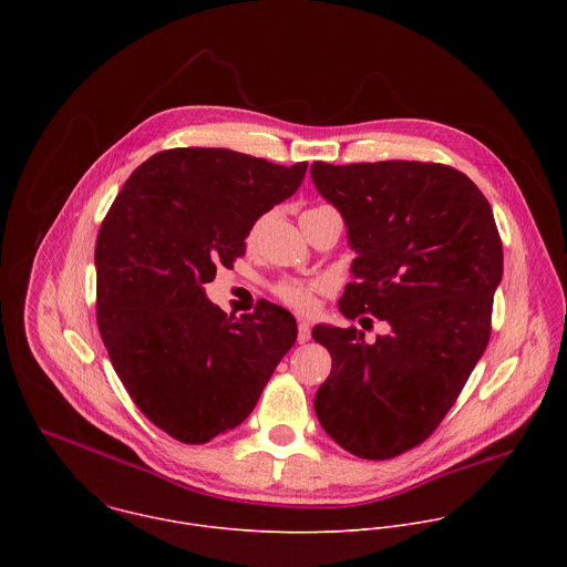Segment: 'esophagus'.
Masks as SVG:
<instances>
[{"label": "esophagus", "mask_w": 567, "mask_h": 567, "mask_svg": "<svg viewBox=\"0 0 567 567\" xmlns=\"http://www.w3.org/2000/svg\"><path fill=\"white\" fill-rule=\"evenodd\" d=\"M310 338H312V329H310V324L306 323V321H299V333H297L299 344H306Z\"/></svg>", "instance_id": "esophagus-1"}]
</instances>
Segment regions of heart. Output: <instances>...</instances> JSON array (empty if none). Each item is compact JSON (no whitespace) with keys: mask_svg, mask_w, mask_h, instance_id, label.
I'll return each instance as SVG.
<instances>
[{"mask_svg":"<svg viewBox=\"0 0 567 567\" xmlns=\"http://www.w3.org/2000/svg\"><path fill=\"white\" fill-rule=\"evenodd\" d=\"M315 209H321V207H312L308 212H315ZM306 214V212H303ZM261 229H264V220H257L248 236H246V244L252 246V244L259 240L261 236ZM324 286L321 281H281L275 286V295L281 303H286L288 308L297 310V312H312L317 308V297L323 292Z\"/></svg>","mask_w":567,"mask_h":567,"instance_id":"1","label":"heart"}]
</instances>
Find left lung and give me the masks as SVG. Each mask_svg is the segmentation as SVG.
<instances>
[{"mask_svg":"<svg viewBox=\"0 0 567 567\" xmlns=\"http://www.w3.org/2000/svg\"><path fill=\"white\" fill-rule=\"evenodd\" d=\"M310 169L358 252L340 312L391 327L375 342L355 327L312 329L331 355L315 410L342 450L389 461L439 427L485 353L502 240L485 194L452 165L315 162Z\"/></svg>","mask_w":567,"mask_h":567,"instance_id":"obj_1","label":"left lung"}]
</instances>
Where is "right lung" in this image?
I'll use <instances>...</instances> for the list:
<instances>
[{"label": "right lung", "mask_w": 567, "mask_h": 567, "mask_svg": "<svg viewBox=\"0 0 567 567\" xmlns=\"http://www.w3.org/2000/svg\"><path fill=\"white\" fill-rule=\"evenodd\" d=\"M290 167L227 148H172L124 183L95 240V319L135 405L189 445L238 427L297 340L295 317L259 299L227 317L203 286L234 268L259 216L290 198Z\"/></svg>", "instance_id": "1"}]
</instances>
